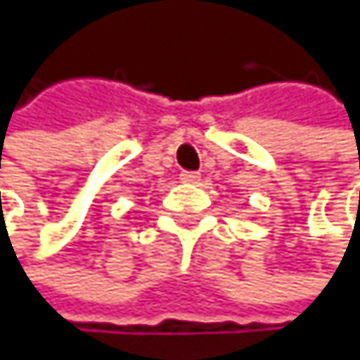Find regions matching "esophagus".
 <instances>
[{"mask_svg":"<svg viewBox=\"0 0 360 360\" xmlns=\"http://www.w3.org/2000/svg\"><path fill=\"white\" fill-rule=\"evenodd\" d=\"M179 179H181L184 184H198L200 181V174L194 172V170H184L181 174H179Z\"/></svg>","mask_w":360,"mask_h":360,"instance_id":"1","label":"esophagus"}]
</instances>
